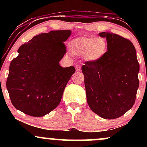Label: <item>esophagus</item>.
Wrapping results in <instances>:
<instances>
[{
	"instance_id": "esophagus-1",
	"label": "esophagus",
	"mask_w": 147,
	"mask_h": 147,
	"mask_svg": "<svg viewBox=\"0 0 147 147\" xmlns=\"http://www.w3.org/2000/svg\"><path fill=\"white\" fill-rule=\"evenodd\" d=\"M76 70H77V71H79V70H81V65L78 64V65H76Z\"/></svg>"
}]
</instances>
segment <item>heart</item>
Masks as SVG:
<instances>
[{"label":"heart","instance_id":"1","mask_svg":"<svg viewBox=\"0 0 147 147\" xmlns=\"http://www.w3.org/2000/svg\"><path fill=\"white\" fill-rule=\"evenodd\" d=\"M70 48L76 55H84L87 61H94L101 59L107 50V43L102 38L81 37L72 40Z\"/></svg>","mask_w":147,"mask_h":147}]
</instances>
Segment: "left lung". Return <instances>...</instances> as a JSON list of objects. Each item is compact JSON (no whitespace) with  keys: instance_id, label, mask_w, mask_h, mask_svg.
<instances>
[{"instance_id":"8db88e82","label":"left lung","mask_w":147,"mask_h":147,"mask_svg":"<svg viewBox=\"0 0 147 147\" xmlns=\"http://www.w3.org/2000/svg\"><path fill=\"white\" fill-rule=\"evenodd\" d=\"M99 36L106 38L108 50L99 59L86 61L82 70L89 107L101 117L113 119L125 114L136 102L140 65L129 39L111 32Z\"/></svg>"}]
</instances>
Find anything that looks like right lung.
<instances>
[{"instance_id":"right-lung-1","label":"right lung","mask_w":147,"mask_h":147,"mask_svg":"<svg viewBox=\"0 0 147 147\" xmlns=\"http://www.w3.org/2000/svg\"><path fill=\"white\" fill-rule=\"evenodd\" d=\"M70 30H52L34 36L18 50L11 61L6 82L11 104L21 112L42 117L56 109L75 73L74 66L62 68L66 53L64 41Z\"/></svg>"}]
</instances>
